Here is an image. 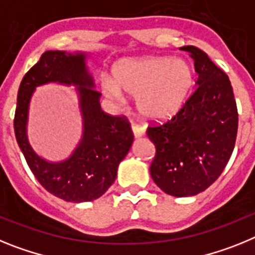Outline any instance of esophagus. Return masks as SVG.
Listing matches in <instances>:
<instances>
[{
  "instance_id": "1",
  "label": "esophagus",
  "mask_w": 255,
  "mask_h": 255,
  "mask_svg": "<svg viewBox=\"0 0 255 255\" xmlns=\"http://www.w3.org/2000/svg\"><path fill=\"white\" fill-rule=\"evenodd\" d=\"M132 132H133V136L136 137V138H138V137L143 136V133H145V128L141 127V126L138 125H132Z\"/></svg>"
}]
</instances>
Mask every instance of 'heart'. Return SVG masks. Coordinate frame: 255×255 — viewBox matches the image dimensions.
Listing matches in <instances>:
<instances>
[{
    "instance_id": "heart-1",
    "label": "heart",
    "mask_w": 255,
    "mask_h": 255,
    "mask_svg": "<svg viewBox=\"0 0 255 255\" xmlns=\"http://www.w3.org/2000/svg\"><path fill=\"white\" fill-rule=\"evenodd\" d=\"M114 81L101 79L103 92L121 101L123 92L136 97L138 112L161 122L180 113L194 85V72L183 59L143 57L123 60L113 69Z\"/></svg>"
}]
</instances>
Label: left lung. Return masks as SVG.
<instances>
[{
    "mask_svg": "<svg viewBox=\"0 0 255 255\" xmlns=\"http://www.w3.org/2000/svg\"><path fill=\"white\" fill-rule=\"evenodd\" d=\"M198 73V88L173 118L146 133L155 145L150 165L165 194L183 198L208 189L221 176L235 147L239 114L231 82L208 55L185 46Z\"/></svg>",
    "mask_w": 255,
    "mask_h": 255,
    "instance_id": "8db88e82",
    "label": "left lung"
}]
</instances>
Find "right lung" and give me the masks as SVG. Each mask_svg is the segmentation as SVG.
I'll use <instances>...</instances> for the list:
<instances>
[{"label":"right lung","mask_w":255,"mask_h":255,"mask_svg":"<svg viewBox=\"0 0 255 255\" xmlns=\"http://www.w3.org/2000/svg\"><path fill=\"white\" fill-rule=\"evenodd\" d=\"M87 54L46 51L24 75L17 91L14 129L17 145L34 177L48 192L70 203L99 199L117 178L119 163L133 142L126 117L101 110L99 91L87 69ZM47 83L76 86L84 119L79 146L63 162H47L30 146L26 134L29 103L35 87Z\"/></svg>","instance_id":"obj_1"}]
</instances>
